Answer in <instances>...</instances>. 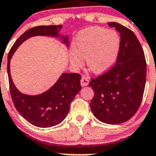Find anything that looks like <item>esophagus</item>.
<instances>
[{
    "label": "esophagus",
    "mask_w": 156,
    "mask_h": 156,
    "mask_svg": "<svg viewBox=\"0 0 156 156\" xmlns=\"http://www.w3.org/2000/svg\"><path fill=\"white\" fill-rule=\"evenodd\" d=\"M80 83H81V86H82V87H86V86H87L88 83H89V80H88V79H87V78L86 76H83L82 78H81Z\"/></svg>",
    "instance_id": "34e87169"
}]
</instances>
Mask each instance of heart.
<instances>
[{
	"mask_svg": "<svg viewBox=\"0 0 156 156\" xmlns=\"http://www.w3.org/2000/svg\"><path fill=\"white\" fill-rule=\"evenodd\" d=\"M120 38L114 30L90 27L79 34L75 48L69 52L70 62L76 68L86 59L88 69L95 74L104 73L113 66L119 54Z\"/></svg>",
	"mask_w": 156,
	"mask_h": 156,
	"instance_id": "1",
	"label": "heart"
}]
</instances>
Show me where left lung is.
Instances as JSON below:
<instances>
[{"label": "left lung", "mask_w": 156, "mask_h": 156, "mask_svg": "<svg viewBox=\"0 0 156 156\" xmlns=\"http://www.w3.org/2000/svg\"><path fill=\"white\" fill-rule=\"evenodd\" d=\"M108 24L120 34V47L116 64L89 83L94 93L90 108L98 119L115 125L129 120L139 108L147 66L142 47L133 32L114 22Z\"/></svg>", "instance_id": "1"}]
</instances>
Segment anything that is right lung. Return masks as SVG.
<instances>
[{
    "instance_id": "add662e5",
    "label": "right lung",
    "mask_w": 156,
    "mask_h": 156,
    "mask_svg": "<svg viewBox=\"0 0 156 156\" xmlns=\"http://www.w3.org/2000/svg\"><path fill=\"white\" fill-rule=\"evenodd\" d=\"M59 26H39L26 31L14 44L8 56V75L12 101L17 111L34 126L46 128L56 126L65 119L70 103L81 90V76L78 73H62L57 82L47 91L38 95H27L18 90L10 73V61L22 43L34 36L60 37L68 47L67 37L59 35Z\"/></svg>"
}]
</instances>
